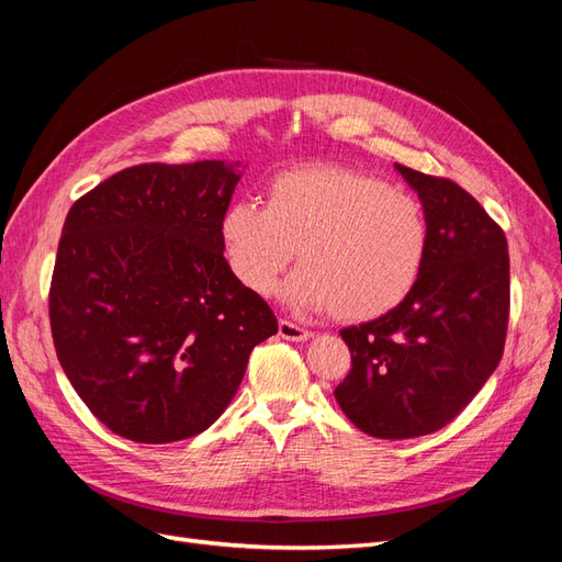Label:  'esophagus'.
Returning <instances> with one entry per match:
<instances>
[{
    "label": "esophagus",
    "mask_w": 562,
    "mask_h": 562,
    "mask_svg": "<svg viewBox=\"0 0 562 562\" xmlns=\"http://www.w3.org/2000/svg\"><path fill=\"white\" fill-rule=\"evenodd\" d=\"M279 335L283 339H291V342H307V339L312 337L310 330H304V328L297 326V323H291V321H285V318L279 321Z\"/></svg>",
    "instance_id": "34e87169"
}]
</instances>
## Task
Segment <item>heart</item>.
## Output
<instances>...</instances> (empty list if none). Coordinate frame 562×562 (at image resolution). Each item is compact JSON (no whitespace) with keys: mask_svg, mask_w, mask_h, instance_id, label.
Wrapping results in <instances>:
<instances>
[{"mask_svg":"<svg viewBox=\"0 0 562 562\" xmlns=\"http://www.w3.org/2000/svg\"><path fill=\"white\" fill-rule=\"evenodd\" d=\"M234 277L269 295L297 255L283 297L347 323L378 318L411 295L427 258L419 201L375 176L307 164L274 176L267 209L236 201L220 223ZM299 252L295 254L294 250Z\"/></svg>","mask_w":562,"mask_h":562,"instance_id":"obj_1","label":"heart"}]
</instances>
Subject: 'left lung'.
<instances>
[{"label":"left lung","instance_id":"obj_1","mask_svg":"<svg viewBox=\"0 0 562 562\" xmlns=\"http://www.w3.org/2000/svg\"><path fill=\"white\" fill-rule=\"evenodd\" d=\"M417 192L429 246L398 307L339 330L351 370L335 389L342 413L375 438H417L450 424L499 366L508 323L502 227L457 182L396 164Z\"/></svg>","mask_w":562,"mask_h":562}]
</instances>
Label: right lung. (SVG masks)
Returning a JSON list of instances; mask_svg holds the SVG:
<instances>
[{
  "label": "right lung",
  "instance_id": "obj_1",
  "mask_svg": "<svg viewBox=\"0 0 562 562\" xmlns=\"http://www.w3.org/2000/svg\"><path fill=\"white\" fill-rule=\"evenodd\" d=\"M239 180L241 161L140 164L65 217L50 333L67 380L116 436L159 446L206 431L279 330L223 255Z\"/></svg>",
  "mask_w": 562,
  "mask_h": 562
}]
</instances>
